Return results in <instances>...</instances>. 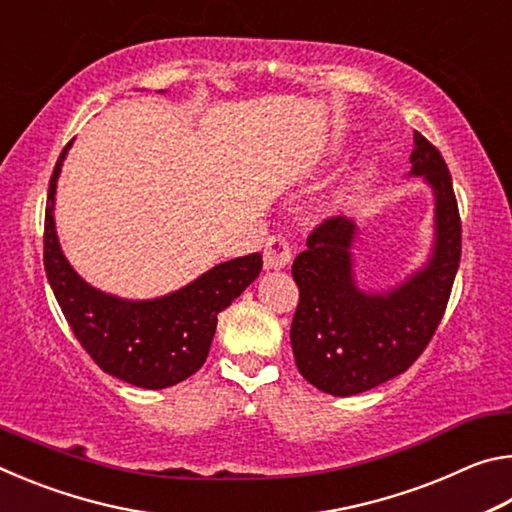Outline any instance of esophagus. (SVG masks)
I'll return each instance as SVG.
<instances>
[{
    "mask_svg": "<svg viewBox=\"0 0 512 512\" xmlns=\"http://www.w3.org/2000/svg\"><path fill=\"white\" fill-rule=\"evenodd\" d=\"M289 262H291L289 241L282 235H275L268 239L264 246V266L271 268V271H277V268L289 266Z\"/></svg>",
    "mask_w": 512,
    "mask_h": 512,
    "instance_id": "obj_1",
    "label": "esophagus"
}]
</instances>
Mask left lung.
Returning a JSON list of instances; mask_svg holds the SVG:
<instances>
[{"label": "left lung", "instance_id": "1", "mask_svg": "<svg viewBox=\"0 0 512 512\" xmlns=\"http://www.w3.org/2000/svg\"><path fill=\"white\" fill-rule=\"evenodd\" d=\"M409 176L433 192V244L420 268L384 291L359 287L354 244L359 225L348 216L320 223L293 262L300 302L291 348L300 375L318 391L348 397L370 391L411 366L445 314L461 262V216L443 155L413 133Z\"/></svg>", "mask_w": 512, "mask_h": 512}]
</instances>
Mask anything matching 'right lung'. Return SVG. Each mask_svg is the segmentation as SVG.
Instances as JSON below:
<instances>
[{
  "instance_id": "1",
  "label": "right lung",
  "mask_w": 512,
  "mask_h": 512,
  "mask_svg": "<svg viewBox=\"0 0 512 512\" xmlns=\"http://www.w3.org/2000/svg\"><path fill=\"white\" fill-rule=\"evenodd\" d=\"M69 142L49 180L45 212V271L60 309L79 343L108 375L137 388L160 391L203 366L216 332V316L262 271V255L230 259L151 300H128L94 289L74 271L60 248L54 205Z\"/></svg>"
}]
</instances>
